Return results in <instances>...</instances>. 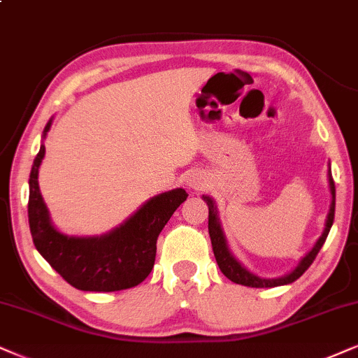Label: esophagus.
<instances>
[{"instance_id": "1", "label": "esophagus", "mask_w": 358, "mask_h": 358, "mask_svg": "<svg viewBox=\"0 0 358 358\" xmlns=\"http://www.w3.org/2000/svg\"><path fill=\"white\" fill-rule=\"evenodd\" d=\"M185 182H187V187L192 188V189H201V188L206 187L205 175L198 173V171H193V173H189Z\"/></svg>"}]
</instances>
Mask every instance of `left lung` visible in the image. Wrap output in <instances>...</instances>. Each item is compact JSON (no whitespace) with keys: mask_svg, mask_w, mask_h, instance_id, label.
<instances>
[{"mask_svg":"<svg viewBox=\"0 0 358 358\" xmlns=\"http://www.w3.org/2000/svg\"><path fill=\"white\" fill-rule=\"evenodd\" d=\"M327 180H329V189H330V208L327 213V218H325L324 231L320 234L317 241H315L314 248L307 252V255L299 261V264L294 268L291 273L286 275H280V278H261V275H256L251 271H248L244 266L239 262L236 257L233 256V252L229 251L228 241H226L223 226H221L220 221V213L218 208H216V203L211 196L208 194H203V201H206L208 205V231H210L211 238V246L213 252H215L216 262H218L221 273H223L226 278L233 282L241 284V286L248 287H278V286H286V284H291L294 280H297L302 274L309 269V266L314 262L315 256L319 255L320 248L324 246L325 239L329 236L330 228L334 224V215H336V185H334L332 173H330V164H329V171H327Z\"/></svg>","mask_w":358,"mask_h":358,"instance_id":"8db88e82","label":"left lung"}]
</instances>
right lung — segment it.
I'll return each instance as SVG.
<instances>
[{
  "label": "right lung",
  "mask_w": 358,
  "mask_h": 358,
  "mask_svg": "<svg viewBox=\"0 0 358 358\" xmlns=\"http://www.w3.org/2000/svg\"><path fill=\"white\" fill-rule=\"evenodd\" d=\"M52 119L44 127L41 147L29 173L28 218L39 255L71 286L80 291L114 292L138 286L155 264L157 238L176 208L187 200L183 188L150 198L124 223L101 236H69L54 226L39 189V169L46 155L44 138Z\"/></svg>",
  "instance_id": "1"
}]
</instances>
